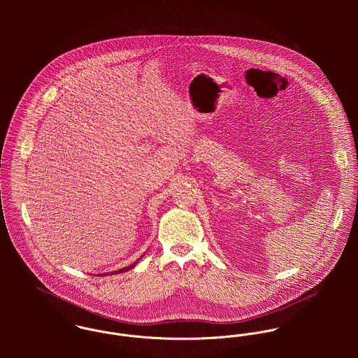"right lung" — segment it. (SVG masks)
<instances>
[{
    "label": "right lung",
    "mask_w": 358,
    "mask_h": 358,
    "mask_svg": "<svg viewBox=\"0 0 358 358\" xmlns=\"http://www.w3.org/2000/svg\"><path fill=\"white\" fill-rule=\"evenodd\" d=\"M143 257V256H142ZM141 259V257H139ZM139 259L135 262V263H132V264H129V266H127V267H122V268H120V270H117V271H113V273H104V274H101V275H108V274H117V273H124V271H128V270H131V268H134L135 266H136V263L139 262ZM99 275V274H98Z\"/></svg>",
    "instance_id": "obj_1"
}]
</instances>
